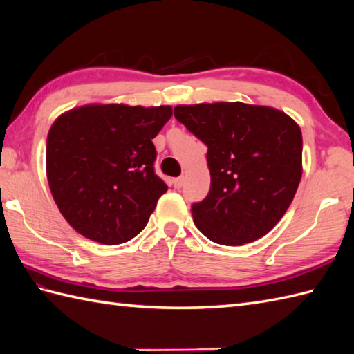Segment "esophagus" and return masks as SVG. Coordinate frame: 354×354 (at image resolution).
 I'll return each mask as SVG.
<instances>
[{"label": "esophagus", "mask_w": 354, "mask_h": 354, "mask_svg": "<svg viewBox=\"0 0 354 354\" xmlns=\"http://www.w3.org/2000/svg\"><path fill=\"white\" fill-rule=\"evenodd\" d=\"M183 184H184V178H175L174 179V187L178 188V190L180 187H183Z\"/></svg>", "instance_id": "34e87169"}]
</instances>
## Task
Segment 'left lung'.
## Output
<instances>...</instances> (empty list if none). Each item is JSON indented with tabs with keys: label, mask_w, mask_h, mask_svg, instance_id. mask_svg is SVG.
Returning a JSON list of instances; mask_svg holds the SVG:
<instances>
[{
	"label": "left lung",
	"mask_w": 354,
	"mask_h": 354,
	"mask_svg": "<svg viewBox=\"0 0 354 354\" xmlns=\"http://www.w3.org/2000/svg\"><path fill=\"white\" fill-rule=\"evenodd\" d=\"M175 118L208 146L211 188L192 208L196 227L223 245L268 234L301 179L297 122L273 106L238 101L176 105Z\"/></svg>",
	"instance_id": "8db88e82"
}]
</instances>
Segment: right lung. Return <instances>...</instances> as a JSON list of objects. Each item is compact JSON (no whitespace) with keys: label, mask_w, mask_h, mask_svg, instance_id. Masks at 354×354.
<instances>
[{"label":"right lung","mask_w":354,"mask_h":354,"mask_svg":"<svg viewBox=\"0 0 354 354\" xmlns=\"http://www.w3.org/2000/svg\"><path fill=\"white\" fill-rule=\"evenodd\" d=\"M171 106L87 104L49 128L46 178L54 202L78 234L106 245L147 225L167 185L155 175L152 138Z\"/></svg>","instance_id":"add662e5"}]
</instances>
